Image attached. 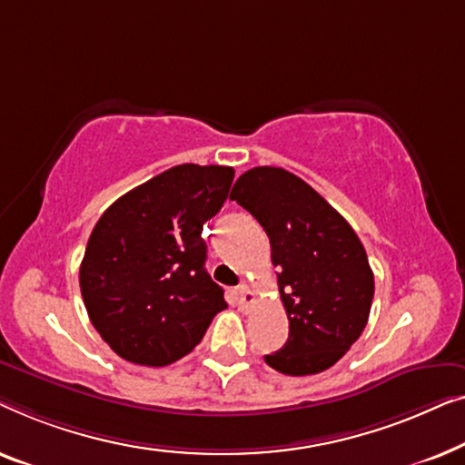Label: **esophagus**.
Masks as SVG:
<instances>
[{"label":"esophagus","mask_w":465,"mask_h":465,"mask_svg":"<svg viewBox=\"0 0 465 465\" xmlns=\"http://www.w3.org/2000/svg\"><path fill=\"white\" fill-rule=\"evenodd\" d=\"M235 303H238L240 310H248V305L254 303V292L246 284H240L238 291H235Z\"/></svg>","instance_id":"obj_1"}]
</instances>
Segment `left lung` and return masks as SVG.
<instances>
[{
  "label": "left lung",
  "mask_w": 465,
  "mask_h": 465,
  "mask_svg": "<svg viewBox=\"0 0 465 465\" xmlns=\"http://www.w3.org/2000/svg\"><path fill=\"white\" fill-rule=\"evenodd\" d=\"M230 200L259 221L280 267L289 341L265 362L292 377L331 369L362 335L375 295L361 238L316 189L284 168L246 170Z\"/></svg>",
  "instance_id": "obj_1"
}]
</instances>
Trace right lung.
I'll return each mask as SVG.
<instances>
[{
  "mask_svg": "<svg viewBox=\"0 0 465 465\" xmlns=\"http://www.w3.org/2000/svg\"><path fill=\"white\" fill-rule=\"evenodd\" d=\"M230 166L181 164L124 193L90 233L80 289L90 322L124 361L166 366L227 303L204 270L202 227L223 206Z\"/></svg>",
  "mask_w": 465,
  "mask_h": 465,
  "instance_id": "obj_1",
  "label": "right lung"
}]
</instances>
